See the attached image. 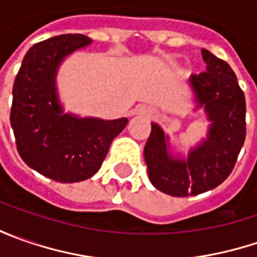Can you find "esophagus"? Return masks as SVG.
I'll list each match as a JSON object with an SVG mask.
<instances>
[{"instance_id":"esophagus-1","label":"esophagus","mask_w":257,"mask_h":257,"mask_svg":"<svg viewBox=\"0 0 257 257\" xmlns=\"http://www.w3.org/2000/svg\"><path fill=\"white\" fill-rule=\"evenodd\" d=\"M140 113L144 114V115H147V117H152L154 114V111L152 108H149V107H142V108H140Z\"/></svg>"}]
</instances>
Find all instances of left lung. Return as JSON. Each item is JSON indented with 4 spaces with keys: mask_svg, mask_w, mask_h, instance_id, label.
<instances>
[{
    "mask_svg": "<svg viewBox=\"0 0 257 257\" xmlns=\"http://www.w3.org/2000/svg\"><path fill=\"white\" fill-rule=\"evenodd\" d=\"M206 71L190 75L197 107H204L212 121L209 136L192 150L187 160L167 153V137L152 124L144 146L149 179L160 192L176 196H196L222 184L232 173L246 137V100L236 74L224 60L202 50Z\"/></svg>",
    "mask_w": 257,
    "mask_h": 257,
    "instance_id": "8db88e82",
    "label": "left lung"
}]
</instances>
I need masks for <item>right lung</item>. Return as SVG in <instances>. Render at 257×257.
Segmentation results:
<instances>
[{"label":"right lung","instance_id":"add662e5","mask_svg":"<svg viewBox=\"0 0 257 257\" xmlns=\"http://www.w3.org/2000/svg\"><path fill=\"white\" fill-rule=\"evenodd\" d=\"M83 34H63L33 45L13 87L10 121L17 150L35 172L61 183L83 182L97 173L127 118H78L63 113L55 74L63 58L90 44Z\"/></svg>","mask_w":257,"mask_h":257}]
</instances>
